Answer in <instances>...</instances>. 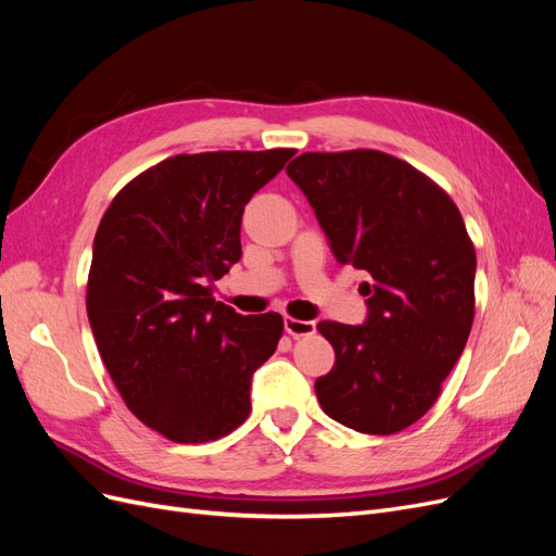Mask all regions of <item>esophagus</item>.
I'll return each mask as SVG.
<instances>
[{"label":"esophagus","instance_id":"34e87169","mask_svg":"<svg viewBox=\"0 0 556 556\" xmlns=\"http://www.w3.org/2000/svg\"><path fill=\"white\" fill-rule=\"evenodd\" d=\"M282 325H285V331H288L290 336H294V339H299V336L315 333V323H313V319H296V317L285 315Z\"/></svg>","mask_w":556,"mask_h":556}]
</instances>
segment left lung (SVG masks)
Wrapping results in <instances>:
<instances>
[{
    "label": "left lung",
    "instance_id": "8db88e82",
    "mask_svg": "<svg viewBox=\"0 0 556 556\" xmlns=\"http://www.w3.org/2000/svg\"><path fill=\"white\" fill-rule=\"evenodd\" d=\"M288 176L306 194L339 264L371 276L364 325L319 323L336 352L315 380L323 410L362 433L417 422L466 348L476 313V250L454 201L378 150L304 153Z\"/></svg>",
    "mask_w": 556,
    "mask_h": 556
}]
</instances>
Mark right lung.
I'll use <instances>...</instances> for the list:
<instances>
[{
    "label": "right lung",
    "instance_id": "1",
    "mask_svg": "<svg viewBox=\"0 0 556 556\" xmlns=\"http://www.w3.org/2000/svg\"><path fill=\"white\" fill-rule=\"evenodd\" d=\"M294 150L176 155L115 194L94 233L88 319L127 408L174 443H206L250 413L252 374L282 336L278 313L211 296L241 260V217Z\"/></svg>",
    "mask_w": 556,
    "mask_h": 556
}]
</instances>
